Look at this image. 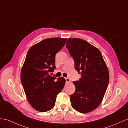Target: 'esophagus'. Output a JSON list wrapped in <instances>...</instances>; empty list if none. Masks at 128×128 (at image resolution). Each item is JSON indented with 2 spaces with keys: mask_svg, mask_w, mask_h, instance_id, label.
<instances>
[{
  "mask_svg": "<svg viewBox=\"0 0 128 128\" xmlns=\"http://www.w3.org/2000/svg\"><path fill=\"white\" fill-rule=\"evenodd\" d=\"M65 80H66V82H70V80L68 78H65Z\"/></svg>",
  "mask_w": 128,
  "mask_h": 128,
  "instance_id": "esophagus-1",
  "label": "esophagus"
}]
</instances>
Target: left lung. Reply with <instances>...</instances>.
Instances as JSON below:
<instances>
[{
	"label": "left lung",
	"mask_w": 128,
	"mask_h": 128,
	"mask_svg": "<svg viewBox=\"0 0 128 128\" xmlns=\"http://www.w3.org/2000/svg\"><path fill=\"white\" fill-rule=\"evenodd\" d=\"M74 66L81 74L73 82L75 92L70 95L71 106L80 113L91 112L101 103L109 81V74L100 51L87 41L69 38L66 42Z\"/></svg>",
	"instance_id": "obj_1"
}]
</instances>
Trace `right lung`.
<instances>
[{"label":"right lung","mask_w":128,"mask_h":128,"mask_svg":"<svg viewBox=\"0 0 128 128\" xmlns=\"http://www.w3.org/2000/svg\"><path fill=\"white\" fill-rule=\"evenodd\" d=\"M67 38H51L32 46L26 57L20 80L29 103L40 112L54 106L57 94L63 89L65 80L49 74L56 68L55 56L64 47Z\"/></svg>","instance_id":"1"}]
</instances>
